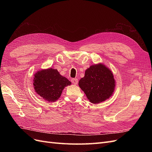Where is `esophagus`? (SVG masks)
I'll return each instance as SVG.
<instances>
[{"label":"esophagus","instance_id":"esophagus-1","mask_svg":"<svg viewBox=\"0 0 152 152\" xmlns=\"http://www.w3.org/2000/svg\"><path fill=\"white\" fill-rule=\"evenodd\" d=\"M71 82H72V83H73V84H77L78 83V80L77 78H73V79H72Z\"/></svg>","mask_w":152,"mask_h":152}]
</instances>
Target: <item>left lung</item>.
<instances>
[{"label":"left lung","instance_id":"obj_1","mask_svg":"<svg viewBox=\"0 0 152 152\" xmlns=\"http://www.w3.org/2000/svg\"><path fill=\"white\" fill-rule=\"evenodd\" d=\"M115 80L112 72L103 64L91 66L79 85L91 103H99L109 98L113 93Z\"/></svg>","mask_w":152,"mask_h":152}]
</instances>
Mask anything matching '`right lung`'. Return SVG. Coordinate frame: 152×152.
<instances>
[{
	"instance_id": "add662e5",
	"label": "right lung",
	"mask_w": 152,
	"mask_h": 152,
	"mask_svg": "<svg viewBox=\"0 0 152 152\" xmlns=\"http://www.w3.org/2000/svg\"><path fill=\"white\" fill-rule=\"evenodd\" d=\"M70 84V81L51 68L38 72L34 79L36 93L45 100L51 102L58 99L65 87Z\"/></svg>"
}]
</instances>
